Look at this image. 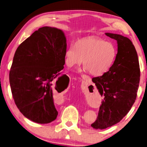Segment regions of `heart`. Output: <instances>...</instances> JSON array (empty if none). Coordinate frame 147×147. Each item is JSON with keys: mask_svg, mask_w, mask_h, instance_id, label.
Segmentation results:
<instances>
[{"mask_svg": "<svg viewBox=\"0 0 147 147\" xmlns=\"http://www.w3.org/2000/svg\"><path fill=\"white\" fill-rule=\"evenodd\" d=\"M116 49L112 42L97 37L82 38L71 44L64 53L68 67L79 65L94 76L103 75L109 70L116 58ZM84 61H83L82 60Z\"/></svg>", "mask_w": 147, "mask_h": 147, "instance_id": "heart-1", "label": "heart"}]
</instances>
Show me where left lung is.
I'll list each match as a JSON object with an SVG mask.
<instances>
[{"label":"left lung","mask_w":147,"mask_h":147,"mask_svg":"<svg viewBox=\"0 0 147 147\" xmlns=\"http://www.w3.org/2000/svg\"><path fill=\"white\" fill-rule=\"evenodd\" d=\"M105 35L117 40V53L109 70L92 79L103 99L91 126L101 130L119 123L128 114L137 97L140 80L138 57L132 41L115 33Z\"/></svg>","instance_id":"8db88e82"}]
</instances>
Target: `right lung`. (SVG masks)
<instances>
[{
    "instance_id": "obj_1",
    "label": "right lung",
    "mask_w": 147,
    "mask_h": 147,
    "mask_svg": "<svg viewBox=\"0 0 147 147\" xmlns=\"http://www.w3.org/2000/svg\"><path fill=\"white\" fill-rule=\"evenodd\" d=\"M66 38L56 28L44 26L17 48L9 71V83L15 105L24 116L46 124L58 115L53 88L64 83L59 76L65 64Z\"/></svg>"
}]
</instances>
